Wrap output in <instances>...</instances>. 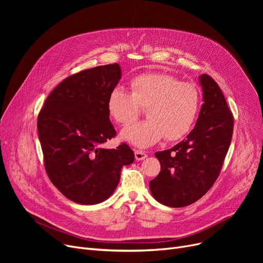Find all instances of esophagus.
<instances>
[{
  "label": "esophagus",
  "mask_w": 263,
  "mask_h": 263,
  "mask_svg": "<svg viewBox=\"0 0 263 263\" xmlns=\"http://www.w3.org/2000/svg\"><path fill=\"white\" fill-rule=\"evenodd\" d=\"M134 156H135V159L137 161H142V160H145L147 158V154L144 153V151H141V150H135Z\"/></svg>",
  "instance_id": "1"
}]
</instances>
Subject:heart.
I'll use <instances>...</instances> for the list:
<instances>
[{
    "mask_svg": "<svg viewBox=\"0 0 263 263\" xmlns=\"http://www.w3.org/2000/svg\"><path fill=\"white\" fill-rule=\"evenodd\" d=\"M131 93L115 87L107 97V113L115 122L126 126L137 119L146 108L147 120L126 127L121 139L137 148L157 144L164 136L167 141L180 140L194 124L200 107V91L190 82L150 72L130 81Z\"/></svg>",
    "mask_w": 263,
    "mask_h": 263,
    "instance_id": "obj_1",
    "label": "heart"
}]
</instances>
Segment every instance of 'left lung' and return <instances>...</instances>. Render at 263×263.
Here are the masks:
<instances>
[{"instance_id": "8db88e82", "label": "left lung", "mask_w": 263, "mask_h": 263, "mask_svg": "<svg viewBox=\"0 0 263 263\" xmlns=\"http://www.w3.org/2000/svg\"><path fill=\"white\" fill-rule=\"evenodd\" d=\"M203 103L196 126L186 140L158 151L161 172L149 182L159 202L181 208L201 198L222 170L233 132V116L217 83L208 74L199 77Z\"/></svg>"}]
</instances>
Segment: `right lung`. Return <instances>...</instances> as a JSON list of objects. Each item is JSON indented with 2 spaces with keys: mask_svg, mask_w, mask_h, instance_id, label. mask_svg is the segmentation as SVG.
I'll return each mask as SVG.
<instances>
[{
  "mask_svg": "<svg viewBox=\"0 0 263 263\" xmlns=\"http://www.w3.org/2000/svg\"><path fill=\"white\" fill-rule=\"evenodd\" d=\"M120 78L118 64L80 71L62 81L39 112L37 129L46 172L62 194L77 203L107 199L119 183L123 165L134 161L127 144L102 148L116 135L106 102Z\"/></svg>",
  "mask_w": 263,
  "mask_h": 263,
  "instance_id": "add662e5",
  "label": "right lung"
}]
</instances>
